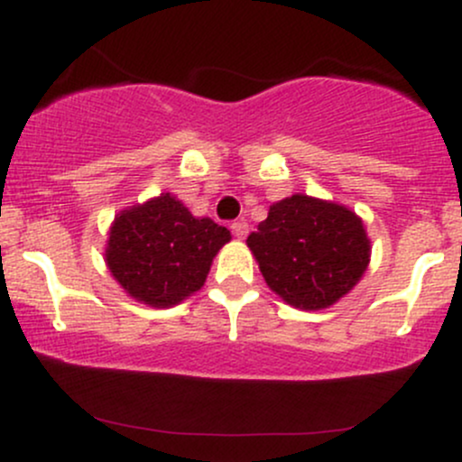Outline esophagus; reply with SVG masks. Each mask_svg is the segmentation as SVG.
<instances>
[{
	"label": "esophagus",
	"instance_id": "1",
	"mask_svg": "<svg viewBox=\"0 0 462 462\" xmlns=\"http://www.w3.org/2000/svg\"><path fill=\"white\" fill-rule=\"evenodd\" d=\"M230 227H232V235H235L238 241H241V238H245V235H247L245 221H235V224H232Z\"/></svg>",
	"mask_w": 462,
	"mask_h": 462
}]
</instances>
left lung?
<instances>
[{"label":"left lung","mask_w":462,"mask_h":462,"mask_svg":"<svg viewBox=\"0 0 462 462\" xmlns=\"http://www.w3.org/2000/svg\"><path fill=\"white\" fill-rule=\"evenodd\" d=\"M247 247L269 289L301 310L328 309L347 295L371 256L356 213L301 193L273 204Z\"/></svg>","instance_id":"obj_1"}]
</instances>
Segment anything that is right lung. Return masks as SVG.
Returning <instances> with one entry per match:
<instances>
[{"label": "right lung", "mask_w": 462, "mask_h": 462, "mask_svg": "<svg viewBox=\"0 0 462 462\" xmlns=\"http://www.w3.org/2000/svg\"><path fill=\"white\" fill-rule=\"evenodd\" d=\"M230 238L227 227L193 217L171 193H161L115 217L106 264L136 301L169 309L204 286L213 258Z\"/></svg>", "instance_id": "right-lung-1"}]
</instances>
